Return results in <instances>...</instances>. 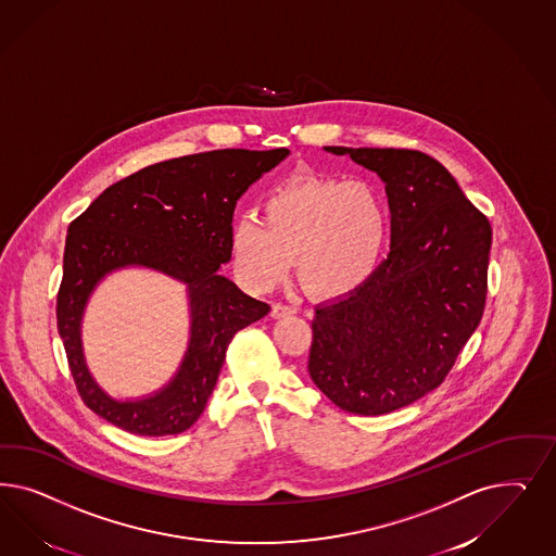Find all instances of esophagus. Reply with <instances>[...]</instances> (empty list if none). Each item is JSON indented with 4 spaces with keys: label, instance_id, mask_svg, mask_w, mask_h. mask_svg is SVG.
<instances>
[{
    "label": "esophagus",
    "instance_id": "1",
    "mask_svg": "<svg viewBox=\"0 0 556 556\" xmlns=\"http://www.w3.org/2000/svg\"><path fill=\"white\" fill-rule=\"evenodd\" d=\"M296 313L294 306L282 305V303H274L271 305V317L274 319H282V317H292Z\"/></svg>",
    "mask_w": 556,
    "mask_h": 556
}]
</instances>
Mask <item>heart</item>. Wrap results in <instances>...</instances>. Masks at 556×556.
Returning a JSON list of instances; mask_svg holds the SVG:
<instances>
[{"instance_id":"b5f03b06","label":"heart","mask_w":556,"mask_h":556,"mask_svg":"<svg viewBox=\"0 0 556 556\" xmlns=\"http://www.w3.org/2000/svg\"><path fill=\"white\" fill-rule=\"evenodd\" d=\"M387 231V206L370 184L299 178L264 200L262 223H235L229 251L239 280L250 290L276 287L294 257L299 280L311 294L338 299L375 271Z\"/></svg>"}]
</instances>
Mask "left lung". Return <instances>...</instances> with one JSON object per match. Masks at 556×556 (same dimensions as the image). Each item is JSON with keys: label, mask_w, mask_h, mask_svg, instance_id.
I'll list each match as a JSON object with an SVG mask.
<instances>
[{"label": "left lung", "mask_w": 556, "mask_h": 556, "mask_svg": "<svg viewBox=\"0 0 556 556\" xmlns=\"http://www.w3.org/2000/svg\"><path fill=\"white\" fill-rule=\"evenodd\" d=\"M384 181L391 251L315 308L308 375L343 412L384 415L431 393L483 317L491 225L448 169L412 149L325 147Z\"/></svg>", "instance_id": "obj_1"}]
</instances>
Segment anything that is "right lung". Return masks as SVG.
<instances>
[{"mask_svg":"<svg viewBox=\"0 0 556 556\" xmlns=\"http://www.w3.org/2000/svg\"><path fill=\"white\" fill-rule=\"evenodd\" d=\"M288 149H218L149 165L106 188L67 231L56 327L91 412L135 435H174L204 412L235 333L269 313L218 269L231 260L237 200ZM121 268H149L187 288L191 338L179 370L141 397H114L90 375L80 325L90 294Z\"/></svg>","mask_w":556,"mask_h":556,"instance_id":"1","label":"right lung"}]
</instances>
